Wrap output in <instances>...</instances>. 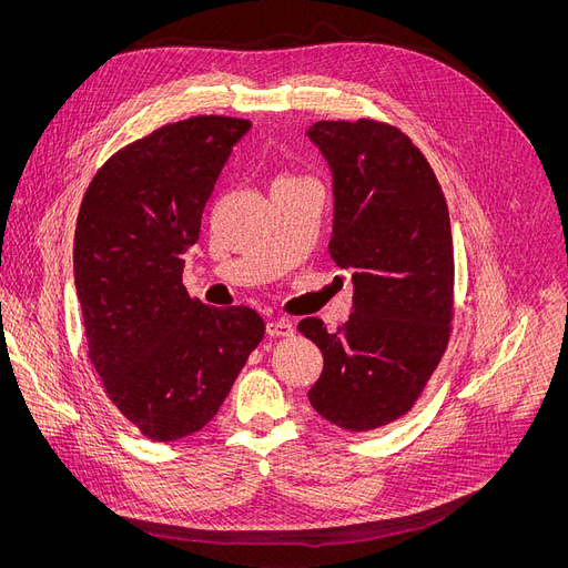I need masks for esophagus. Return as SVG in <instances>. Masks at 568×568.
Here are the masks:
<instances>
[{
  "label": "esophagus",
  "mask_w": 568,
  "mask_h": 568,
  "mask_svg": "<svg viewBox=\"0 0 568 568\" xmlns=\"http://www.w3.org/2000/svg\"><path fill=\"white\" fill-rule=\"evenodd\" d=\"M266 334L274 338H287L294 334V324L290 320H272L266 322Z\"/></svg>",
  "instance_id": "1"
}]
</instances>
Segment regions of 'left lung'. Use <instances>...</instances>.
<instances>
[{
    "mask_svg": "<svg viewBox=\"0 0 568 568\" xmlns=\"http://www.w3.org/2000/svg\"><path fill=\"white\" fill-rule=\"evenodd\" d=\"M306 135L332 170L329 253L354 285L336 334L317 317L300 322L324 356L308 400L326 422L364 433L412 409L449 343V206L419 146L389 124L317 122Z\"/></svg>",
    "mask_w": 568,
    "mask_h": 568,
    "instance_id": "1",
    "label": "left lung"
}]
</instances>
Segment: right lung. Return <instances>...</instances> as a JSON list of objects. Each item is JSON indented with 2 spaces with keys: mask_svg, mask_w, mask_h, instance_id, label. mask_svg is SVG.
<instances>
[{
  "mask_svg": "<svg viewBox=\"0 0 568 568\" xmlns=\"http://www.w3.org/2000/svg\"><path fill=\"white\" fill-rule=\"evenodd\" d=\"M251 122L191 116L119 152L89 184L73 276L84 334L108 398L149 439L202 430L264 336L246 306L191 300L184 253L232 146Z\"/></svg>",
  "mask_w": 568,
  "mask_h": 568,
  "instance_id": "1",
  "label": "right lung"
}]
</instances>
